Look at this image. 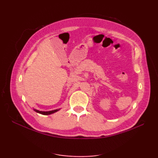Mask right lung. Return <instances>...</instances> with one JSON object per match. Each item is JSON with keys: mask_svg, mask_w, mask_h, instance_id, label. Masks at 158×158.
<instances>
[{"mask_svg": "<svg viewBox=\"0 0 158 158\" xmlns=\"http://www.w3.org/2000/svg\"><path fill=\"white\" fill-rule=\"evenodd\" d=\"M59 109H56V110H52V111H38V110H35V111L37 112V113H39L40 114H45V115H47V114H52V113H54L56 111H58Z\"/></svg>", "mask_w": 158, "mask_h": 158, "instance_id": "add662e5", "label": "right lung"}]
</instances>
